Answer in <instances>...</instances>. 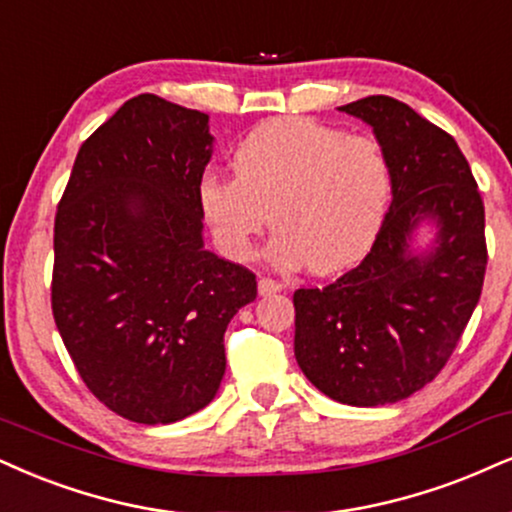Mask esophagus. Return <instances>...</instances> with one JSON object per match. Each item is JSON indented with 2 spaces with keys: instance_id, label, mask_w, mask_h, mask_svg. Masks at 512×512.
<instances>
[{
  "instance_id": "esophagus-1",
  "label": "esophagus",
  "mask_w": 512,
  "mask_h": 512,
  "mask_svg": "<svg viewBox=\"0 0 512 512\" xmlns=\"http://www.w3.org/2000/svg\"><path fill=\"white\" fill-rule=\"evenodd\" d=\"M258 292L261 294H275V292H282V285L273 277H258Z\"/></svg>"
}]
</instances>
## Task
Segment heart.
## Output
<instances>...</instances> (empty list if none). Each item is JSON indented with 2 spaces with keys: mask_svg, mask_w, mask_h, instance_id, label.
<instances>
[{
  "mask_svg": "<svg viewBox=\"0 0 512 512\" xmlns=\"http://www.w3.org/2000/svg\"><path fill=\"white\" fill-rule=\"evenodd\" d=\"M391 163L368 135L311 118L263 123L235 151V173H206L199 206L223 254L244 261L270 223L273 258L334 273L363 258L387 213Z\"/></svg>",
  "mask_w": 512,
  "mask_h": 512,
  "instance_id": "b5f03b06",
  "label": "heart"
}]
</instances>
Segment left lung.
Returning a JSON list of instances; mask_svg holds the SVG:
<instances>
[{"label":"left lung","mask_w":512,"mask_h":512,"mask_svg":"<svg viewBox=\"0 0 512 512\" xmlns=\"http://www.w3.org/2000/svg\"><path fill=\"white\" fill-rule=\"evenodd\" d=\"M342 111L375 130L394 199L356 268L294 292V356L330 399L384 406L430 384L463 337L487 273L484 201L456 140L408 104L375 94ZM425 217L438 220V246L413 257Z\"/></svg>","instance_id":"1"}]
</instances>
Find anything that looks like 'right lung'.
<instances>
[{
    "mask_svg": "<svg viewBox=\"0 0 512 512\" xmlns=\"http://www.w3.org/2000/svg\"><path fill=\"white\" fill-rule=\"evenodd\" d=\"M208 116L132 97L82 142L54 218L52 313L87 389L140 425L211 403L256 275L204 249Z\"/></svg>",
    "mask_w": 512,
    "mask_h": 512,
    "instance_id": "add662e5",
    "label": "right lung"
}]
</instances>
